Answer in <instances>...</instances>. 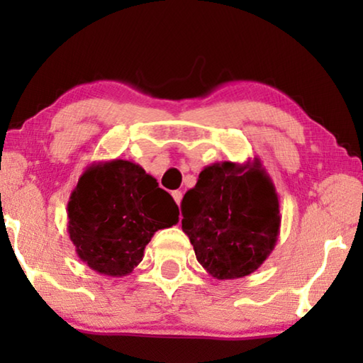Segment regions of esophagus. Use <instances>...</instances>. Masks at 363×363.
<instances>
[{"label": "esophagus", "instance_id": "obj_1", "mask_svg": "<svg viewBox=\"0 0 363 363\" xmlns=\"http://www.w3.org/2000/svg\"><path fill=\"white\" fill-rule=\"evenodd\" d=\"M171 195H173V199H174L176 203L181 205V200H182V192H181V190H173V194H171Z\"/></svg>", "mask_w": 363, "mask_h": 363}]
</instances>
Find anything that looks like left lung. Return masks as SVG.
<instances>
[{
  "mask_svg": "<svg viewBox=\"0 0 363 363\" xmlns=\"http://www.w3.org/2000/svg\"><path fill=\"white\" fill-rule=\"evenodd\" d=\"M182 230L203 269L218 280L242 279L267 259L280 233L277 190L261 160L203 168L182 203Z\"/></svg>",
  "mask_w": 363,
  "mask_h": 363,
  "instance_id": "1",
  "label": "left lung"
}]
</instances>
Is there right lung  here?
<instances>
[{
	"label": "right lung",
	"instance_id": "add662e5",
	"mask_svg": "<svg viewBox=\"0 0 363 363\" xmlns=\"http://www.w3.org/2000/svg\"><path fill=\"white\" fill-rule=\"evenodd\" d=\"M70 240L97 274L125 277L143 261L153 233L179 220V208L155 177L128 160L89 164L67 203Z\"/></svg>",
	"mask_w": 363,
	"mask_h": 363
}]
</instances>
